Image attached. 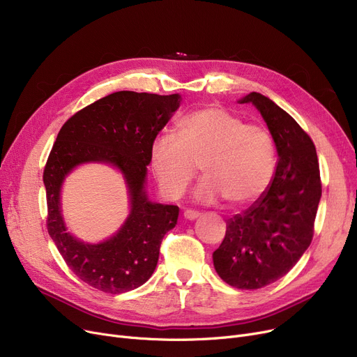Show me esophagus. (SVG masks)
Wrapping results in <instances>:
<instances>
[{"label":"esophagus","mask_w":357,"mask_h":357,"mask_svg":"<svg viewBox=\"0 0 357 357\" xmlns=\"http://www.w3.org/2000/svg\"><path fill=\"white\" fill-rule=\"evenodd\" d=\"M201 214L198 213V211H194V210H186V211H183V217L186 218V220H197L198 217H199Z\"/></svg>","instance_id":"34e87169"}]
</instances>
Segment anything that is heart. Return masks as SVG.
Segmentation results:
<instances>
[{
	"mask_svg": "<svg viewBox=\"0 0 357 357\" xmlns=\"http://www.w3.org/2000/svg\"><path fill=\"white\" fill-rule=\"evenodd\" d=\"M159 190L169 199L181 198L197 175H205L195 191L199 202L226 198L248 205L265 194L275 174L276 149L264 127L245 124L226 108L194 109L176 124V136L158 135L149 149Z\"/></svg>",
	"mask_w": 357,
	"mask_h": 357,
	"instance_id": "b5f03b06",
	"label": "heart"
}]
</instances>
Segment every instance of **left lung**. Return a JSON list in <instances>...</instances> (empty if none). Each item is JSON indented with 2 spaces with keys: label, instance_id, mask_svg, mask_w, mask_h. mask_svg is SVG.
<instances>
[{
  "label": "left lung",
  "instance_id": "8db88e82",
  "mask_svg": "<svg viewBox=\"0 0 357 357\" xmlns=\"http://www.w3.org/2000/svg\"><path fill=\"white\" fill-rule=\"evenodd\" d=\"M238 102L253 104L264 117L278 165L265 194L227 220L226 237L213 261L226 284L259 289L287 275L311 245L321 179L311 137L287 111L259 92Z\"/></svg>",
  "mask_w": 357,
  "mask_h": 357
}]
</instances>
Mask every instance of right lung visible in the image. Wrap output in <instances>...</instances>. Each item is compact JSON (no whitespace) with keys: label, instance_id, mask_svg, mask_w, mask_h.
<instances>
[{"label":"right lung","instance_id":"add662e5","mask_svg":"<svg viewBox=\"0 0 357 357\" xmlns=\"http://www.w3.org/2000/svg\"><path fill=\"white\" fill-rule=\"evenodd\" d=\"M179 104V93L119 91L78 111L56 137L43 172L47 231L69 269L92 288L123 294L142 287L156 269L162 238L176 226L179 208L147 198L149 149ZM82 162L117 167L130 198L121 230L97 245L68 234L61 217V183Z\"/></svg>","mask_w":357,"mask_h":357}]
</instances>
